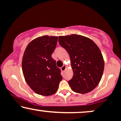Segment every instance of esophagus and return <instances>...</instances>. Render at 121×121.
<instances>
[{"label": "esophagus", "mask_w": 121, "mask_h": 121, "mask_svg": "<svg viewBox=\"0 0 121 121\" xmlns=\"http://www.w3.org/2000/svg\"><path fill=\"white\" fill-rule=\"evenodd\" d=\"M66 68V66L65 65H63L61 67V70L62 71H64L65 70Z\"/></svg>", "instance_id": "esophagus-1"}]
</instances>
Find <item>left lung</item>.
Masks as SVG:
<instances>
[{
  "mask_svg": "<svg viewBox=\"0 0 121 121\" xmlns=\"http://www.w3.org/2000/svg\"><path fill=\"white\" fill-rule=\"evenodd\" d=\"M60 45L70 57L73 76L68 83L72 91L84 94L99 85L104 62L99 47L90 39L72 34L59 36Z\"/></svg>",
  "mask_w": 121,
  "mask_h": 121,
  "instance_id": "8db88e82",
  "label": "left lung"
}]
</instances>
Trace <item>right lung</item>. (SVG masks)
Segmentation results:
<instances>
[{"label":"right lung","instance_id":"obj_1","mask_svg":"<svg viewBox=\"0 0 121 121\" xmlns=\"http://www.w3.org/2000/svg\"><path fill=\"white\" fill-rule=\"evenodd\" d=\"M58 38L43 36L32 40L24 51L22 70L30 88L40 95L50 96L57 91L62 79L60 69L51 57Z\"/></svg>","mask_w":121,"mask_h":121}]
</instances>
